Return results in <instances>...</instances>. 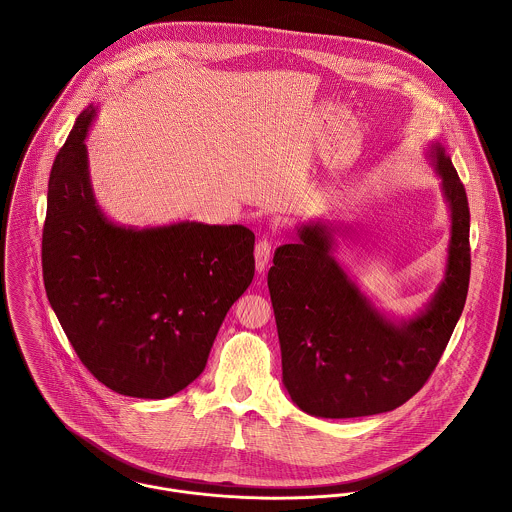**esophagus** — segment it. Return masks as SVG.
<instances>
[{"label": "esophagus", "instance_id": "34e87169", "mask_svg": "<svg viewBox=\"0 0 512 512\" xmlns=\"http://www.w3.org/2000/svg\"><path fill=\"white\" fill-rule=\"evenodd\" d=\"M270 254H272V242L262 238L256 242V248H254V258H256V270L258 274H264L268 262H270Z\"/></svg>", "mask_w": 512, "mask_h": 512}]
</instances>
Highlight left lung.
<instances>
[{
	"instance_id": "1",
	"label": "left lung",
	"mask_w": 512,
	"mask_h": 512,
	"mask_svg": "<svg viewBox=\"0 0 512 512\" xmlns=\"http://www.w3.org/2000/svg\"><path fill=\"white\" fill-rule=\"evenodd\" d=\"M428 159L441 179L451 234L443 280L414 317H388L349 278L333 256L337 226L301 224L293 244L276 248L268 288L284 386L311 416L361 418L402 406L434 372L461 317L471 274L467 195L439 142Z\"/></svg>"
}]
</instances>
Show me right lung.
<instances>
[{"instance_id":"1","label":"right lung","mask_w":512,"mask_h":512,"mask_svg":"<svg viewBox=\"0 0 512 512\" xmlns=\"http://www.w3.org/2000/svg\"><path fill=\"white\" fill-rule=\"evenodd\" d=\"M88 106L57 153L43 226V280L78 359L110 390L161 400L207 365L232 303L254 278L242 224L122 226L90 185Z\"/></svg>"}]
</instances>
